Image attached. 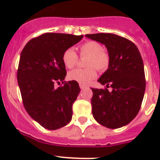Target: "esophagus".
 <instances>
[{"label":"esophagus","instance_id":"1","mask_svg":"<svg viewBox=\"0 0 160 160\" xmlns=\"http://www.w3.org/2000/svg\"><path fill=\"white\" fill-rule=\"evenodd\" d=\"M79 87H80V88H81L82 90H83V89L87 88V86H85V85H83V84H79Z\"/></svg>","mask_w":160,"mask_h":160}]
</instances>
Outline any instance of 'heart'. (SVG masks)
I'll list each match as a JSON object with an SVG mask.
<instances>
[{"label": "heart", "instance_id": "heart-1", "mask_svg": "<svg viewBox=\"0 0 160 160\" xmlns=\"http://www.w3.org/2000/svg\"><path fill=\"white\" fill-rule=\"evenodd\" d=\"M81 57H88L86 60L85 69H75L69 73L68 77L72 81L87 85L97 77V70L105 72L108 70L111 57L100 43L95 41H87L79 46ZM62 62L66 67L71 69L77 65L78 56L72 48L66 49L62 54Z\"/></svg>", "mask_w": 160, "mask_h": 160}]
</instances>
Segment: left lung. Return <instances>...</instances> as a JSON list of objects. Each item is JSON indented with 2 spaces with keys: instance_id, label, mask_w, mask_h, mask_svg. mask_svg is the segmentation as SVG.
I'll return each mask as SVG.
<instances>
[{
  "instance_id": "left-lung-1",
  "label": "left lung",
  "mask_w": 160,
  "mask_h": 160,
  "mask_svg": "<svg viewBox=\"0 0 160 160\" xmlns=\"http://www.w3.org/2000/svg\"><path fill=\"white\" fill-rule=\"evenodd\" d=\"M86 37L104 44L111 57L108 70L98 80L106 87L91 89L93 116L106 128H122L135 118L143 99L146 78L141 54L131 41L114 33Z\"/></svg>"
}]
</instances>
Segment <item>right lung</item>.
<instances>
[{
  "mask_svg": "<svg viewBox=\"0 0 160 160\" xmlns=\"http://www.w3.org/2000/svg\"><path fill=\"white\" fill-rule=\"evenodd\" d=\"M82 37L46 32L29 40L21 53L17 78L22 102L31 118L46 129L62 128L72 118L80 87L75 81H64L62 54Z\"/></svg>",
  "mask_w": 160,
  "mask_h": 160,
  "instance_id": "obj_1",
  "label": "right lung"
}]
</instances>
